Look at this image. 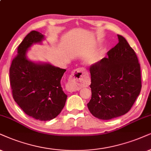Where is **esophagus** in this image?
Wrapping results in <instances>:
<instances>
[{"label": "esophagus", "mask_w": 151, "mask_h": 151, "mask_svg": "<svg viewBox=\"0 0 151 151\" xmlns=\"http://www.w3.org/2000/svg\"><path fill=\"white\" fill-rule=\"evenodd\" d=\"M88 81V77L84 71L81 68L74 70L73 73L70 76L69 81L66 85L67 91L74 92L79 91L81 88L85 87Z\"/></svg>", "instance_id": "esophagus-1"}]
</instances>
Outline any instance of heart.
I'll list each match as a JSON object with an SVG mask.
<instances>
[{
  "label": "heart",
  "instance_id": "1",
  "mask_svg": "<svg viewBox=\"0 0 151 151\" xmlns=\"http://www.w3.org/2000/svg\"><path fill=\"white\" fill-rule=\"evenodd\" d=\"M98 60H99V57L98 56H95L91 57V58H90L88 60V63L90 65H93V64L96 63Z\"/></svg>",
  "mask_w": 151,
  "mask_h": 151
}]
</instances>
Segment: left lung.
I'll use <instances>...</instances> for the list:
<instances>
[{"instance_id":"8db88e82","label":"left lung","mask_w":151,"mask_h":151,"mask_svg":"<svg viewBox=\"0 0 151 151\" xmlns=\"http://www.w3.org/2000/svg\"><path fill=\"white\" fill-rule=\"evenodd\" d=\"M104 58L90 67L91 99L88 108L95 117L110 120L130 110L142 88L136 53L123 36Z\"/></svg>"}]
</instances>
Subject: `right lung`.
<instances>
[{
  "instance_id": "add662e5",
  "label": "right lung",
  "mask_w": 151,
  "mask_h": 151,
  "mask_svg": "<svg viewBox=\"0 0 151 151\" xmlns=\"http://www.w3.org/2000/svg\"><path fill=\"white\" fill-rule=\"evenodd\" d=\"M44 37L35 30L24 37L9 68V81L13 98L19 107L28 116L46 121L60 113L68 96L60 84L66 70L26 58L28 49L33 44L41 43Z\"/></svg>"
}]
</instances>
